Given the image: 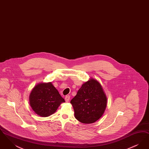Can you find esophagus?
I'll use <instances>...</instances> for the list:
<instances>
[{
    "label": "esophagus",
    "mask_w": 149,
    "mask_h": 149,
    "mask_svg": "<svg viewBox=\"0 0 149 149\" xmlns=\"http://www.w3.org/2000/svg\"><path fill=\"white\" fill-rule=\"evenodd\" d=\"M65 99L66 102H69V100H70V96L69 95H66L65 97Z\"/></svg>",
    "instance_id": "34e87169"
}]
</instances>
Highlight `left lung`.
<instances>
[{
  "label": "left lung",
  "mask_w": 149,
  "mask_h": 149,
  "mask_svg": "<svg viewBox=\"0 0 149 149\" xmlns=\"http://www.w3.org/2000/svg\"><path fill=\"white\" fill-rule=\"evenodd\" d=\"M70 103L76 119L83 123H92L104 113L107 98L100 83L92 78L82 85Z\"/></svg>",
  "instance_id": "1"
}]
</instances>
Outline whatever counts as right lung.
<instances>
[{
	"mask_svg": "<svg viewBox=\"0 0 149 149\" xmlns=\"http://www.w3.org/2000/svg\"><path fill=\"white\" fill-rule=\"evenodd\" d=\"M29 102L36 113L45 117L55 113L65 100L50 82L41 83L35 86L30 94Z\"/></svg>",
	"mask_w": 149,
	"mask_h": 149,
	"instance_id": "right-lung-1",
	"label": "right lung"
}]
</instances>
